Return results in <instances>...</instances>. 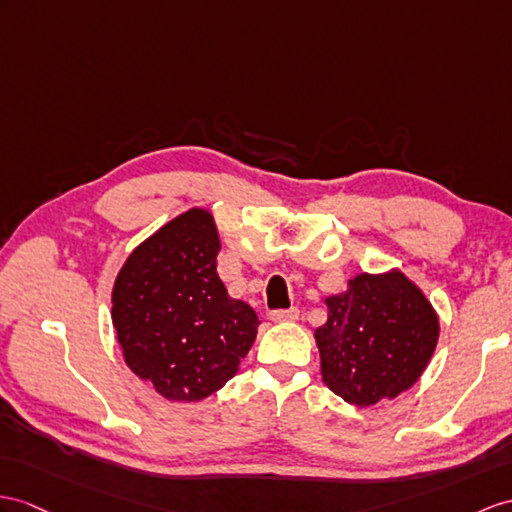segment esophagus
Returning a JSON list of instances; mask_svg holds the SVG:
<instances>
[{"instance_id": "1", "label": "esophagus", "mask_w": 512, "mask_h": 512, "mask_svg": "<svg viewBox=\"0 0 512 512\" xmlns=\"http://www.w3.org/2000/svg\"><path fill=\"white\" fill-rule=\"evenodd\" d=\"M299 310L297 308H286V310H273L269 315V319L273 323H289V321H297Z\"/></svg>"}]
</instances>
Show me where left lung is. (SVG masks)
Segmentation results:
<instances>
[{"label": "left lung", "mask_w": 512, "mask_h": 512, "mask_svg": "<svg viewBox=\"0 0 512 512\" xmlns=\"http://www.w3.org/2000/svg\"><path fill=\"white\" fill-rule=\"evenodd\" d=\"M328 321L315 330L321 380L347 404L395 400L426 371L439 343V315L397 267L356 273L347 291L328 295Z\"/></svg>", "instance_id": "obj_1"}]
</instances>
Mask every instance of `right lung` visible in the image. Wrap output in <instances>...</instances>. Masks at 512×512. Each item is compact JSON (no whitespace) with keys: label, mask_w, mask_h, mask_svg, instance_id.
Listing matches in <instances>:
<instances>
[{"label":"right lung","mask_w":512,"mask_h":512,"mask_svg":"<svg viewBox=\"0 0 512 512\" xmlns=\"http://www.w3.org/2000/svg\"><path fill=\"white\" fill-rule=\"evenodd\" d=\"M221 239L208 208H189L132 249L112 284L123 360L169 402L213 395L252 350L260 321L217 273Z\"/></svg>","instance_id":"right-lung-1"}]
</instances>
